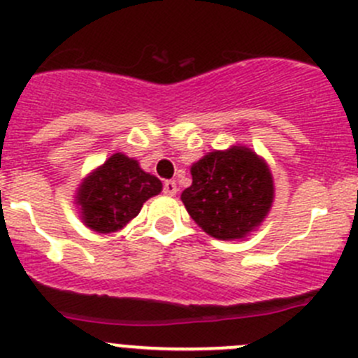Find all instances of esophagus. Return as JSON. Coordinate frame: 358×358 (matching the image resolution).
I'll return each mask as SVG.
<instances>
[{
  "label": "esophagus",
  "instance_id": "obj_1",
  "mask_svg": "<svg viewBox=\"0 0 358 358\" xmlns=\"http://www.w3.org/2000/svg\"><path fill=\"white\" fill-rule=\"evenodd\" d=\"M162 192H164L166 196H175V194L178 192V189H176V183L173 182V180H166L164 185H162Z\"/></svg>",
  "mask_w": 358,
  "mask_h": 358
}]
</instances>
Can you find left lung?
Here are the masks:
<instances>
[{
    "label": "left lung",
    "mask_w": 358,
    "mask_h": 358,
    "mask_svg": "<svg viewBox=\"0 0 358 358\" xmlns=\"http://www.w3.org/2000/svg\"><path fill=\"white\" fill-rule=\"evenodd\" d=\"M182 201L194 222L216 239H241L263 222L273 199L270 169L246 147L209 152L192 166Z\"/></svg>",
    "instance_id": "8db88e82"
}]
</instances>
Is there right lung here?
<instances>
[{
  "label": "right lung",
  "mask_w": 358,
  "mask_h": 358,
  "mask_svg": "<svg viewBox=\"0 0 358 358\" xmlns=\"http://www.w3.org/2000/svg\"><path fill=\"white\" fill-rule=\"evenodd\" d=\"M162 183L142 171L135 159L114 154L79 189L78 202L90 229L109 234L135 218L149 197L157 196Z\"/></svg>",
  "instance_id": "1"
}]
</instances>
